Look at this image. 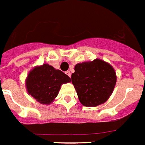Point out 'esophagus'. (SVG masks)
Returning a JSON list of instances; mask_svg holds the SVG:
<instances>
[{"mask_svg":"<svg viewBox=\"0 0 145 145\" xmlns=\"http://www.w3.org/2000/svg\"><path fill=\"white\" fill-rule=\"evenodd\" d=\"M66 74L69 76V77H71V72H70V71H67L66 72Z\"/></svg>","mask_w":145,"mask_h":145,"instance_id":"1","label":"esophagus"}]
</instances>
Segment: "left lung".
<instances>
[{"instance_id":"left-lung-1","label":"left lung","mask_w":145,"mask_h":145,"mask_svg":"<svg viewBox=\"0 0 145 145\" xmlns=\"http://www.w3.org/2000/svg\"><path fill=\"white\" fill-rule=\"evenodd\" d=\"M71 80L79 100L85 106H97L111 95L117 76L110 64L100 59L76 64Z\"/></svg>"}]
</instances>
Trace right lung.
I'll use <instances>...</instances> for the list:
<instances>
[{"mask_svg": "<svg viewBox=\"0 0 145 145\" xmlns=\"http://www.w3.org/2000/svg\"><path fill=\"white\" fill-rule=\"evenodd\" d=\"M65 73L48 64L36 66L29 72L26 88L29 95L42 104H50L54 100L63 84L70 82Z\"/></svg>", "mask_w": 145, "mask_h": 145, "instance_id": "1", "label": "right lung"}]
</instances>
